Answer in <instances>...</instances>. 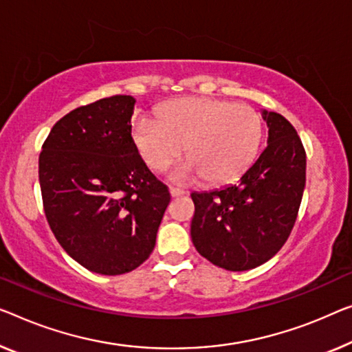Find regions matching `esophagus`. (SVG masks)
<instances>
[{"label": "esophagus", "instance_id": "34e87169", "mask_svg": "<svg viewBox=\"0 0 352 352\" xmlns=\"http://www.w3.org/2000/svg\"><path fill=\"white\" fill-rule=\"evenodd\" d=\"M170 196L172 197H178V196H183V194H185L186 191H183V190H180V188H170Z\"/></svg>", "mask_w": 352, "mask_h": 352}]
</instances>
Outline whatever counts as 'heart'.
Masks as SVG:
<instances>
[{"instance_id":"1","label":"heart","mask_w":352,"mask_h":352,"mask_svg":"<svg viewBox=\"0 0 352 352\" xmlns=\"http://www.w3.org/2000/svg\"><path fill=\"white\" fill-rule=\"evenodd\" d=\"M264 133L261 113L248 104L188 96L167 102L155 120H139L133 142L155 172L174 164L185 151L188 160L177 177L212 186L242 177L258 156Z\"/></svg>"}]
</instances>
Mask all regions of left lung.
<instances>
[{
  "label": "left lung",
  "instance_id": "left-lung-1",
  "mask_svg": "<svg viewBox=\"0 0 352 352\" xmlns=\"http://www.w3.org/2000/svg\"><path fill=\"white\" fill-rule=\"evenodd\" d=\"M265 150L237 185L192 192L191 239L199 254L230 272L264 264L281 250L296 224L307 175V153L294 126L262 110Z\"/></svg>",
  "mask_w": 352,
  "mask_h": 352
}]
</instances>
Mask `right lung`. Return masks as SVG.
Returning <instances> with one entry per match:
<instances>
[{
	"label": "right lung",
	"instance_id": "add662e5",
	"mask_svg": "<svg viewBox=\"0 0 352 352\" xmlns=\"http://www.w3.org/2000/svg\"><path fill=\"white\" fill-rule=\"evenodd\" d=\"M126 94L80 106L54 124L39 155L45 218L85 269L122 275L150 258L170 202L135 150Z\"/></svg>",
	"mask_w": 352,
	"mask_h": 352
}]
</instances>
